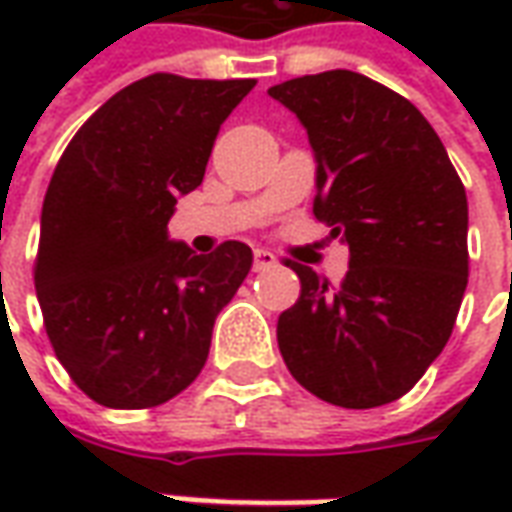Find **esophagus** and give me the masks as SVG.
<instances>
[{
    "label": "esophagus",
    "instance_id": "obj_1",
    "mask_svg": "<svg viewBox=\"0 0 512 512\" xmlns=\"http://www.w3.org/2000/svg\"><path fill=\"white\" fill-rule=\"evenodd\" d=\"M277 266V257L271 255L268 249H255V271H268Z\"/></svg>",
    "mask_w": 512,
    "mask_h": 512
}]
</instances>
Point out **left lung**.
Returning a JSON list of instances; mask_svg holds the SVG:
<instances>
[{
	"label": "left lung",
	"instance_id": "8db88e82",
	"mask_svg": "<svg viewBox=\"0 0 512 512\" xmlns=\"http://www.w3.org/2000/svg\"><path fill=\"white\" fill-rule=\"evenodd\" d=\"M268 95L307 128L318 164L312 213L351 249L340 288L290 266L301 296L279 315V354L326 403H392L425 376L461 310L466 189L417 106L362 73L301 76Z\"/></svg>",
	"mask_w": 512,
	"mask_h": 512
}]
</instances>
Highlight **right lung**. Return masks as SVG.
I'll use <instances>...</instances> for the list:
<instances>
[{"label":"right lung","instance_id":"1","mask_svg":"<svg viewBox=\"0 0 512 512\" xmlns=\"http://www.w3.org/2000/svg\"><path fill=\"white\" fill-rule=\"evenodd\" d=\"M252 87L145 76L76 131L51 175L35 290L54 354L101 406L150 408L183 392L252 268L241 241L194 255L167 233L175 202L200 186L219 128Z\"/></svg>","mask_w":512,"mask_h":512}]
</instances>
